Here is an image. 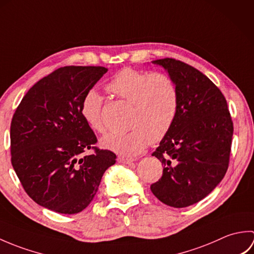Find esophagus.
Returning <instances> with one entry per match:
<instances>
[{
    "instance_id": "obj_1",
    "label": "esophagus",
    "mask_w": 254,
    "mask_h": 254,
    "mask_svg": "<svg viewBox=\"0 0 254 254\" xmlns=\"http://www.w3.org/2000/svg\"><path fill=\"white\" fill-rule=\"evenodd\" d=\"M118 163L120 164H124V165H130L133 164L134 159H130V158H124V157H118Z\"/></svg>"
}]
</instances>
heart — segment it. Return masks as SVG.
Masks as SVG:
<instances>
[{
	"instance_id": "1",
	"label": "heart",
	"mask_w": 254,
	"mask_h": 254,
	"mask_svg": "<svg viewBox=\"0 0 254 254\" xmlns=\"http://www.w3.org/2000/svg\"><path fill=\"white\" fill-rule=\"evenodd\" d=\"M107 89L132 104L128 119L132 128L124 133H109L101 138L102 147L132 157L142 153L149 142H160L169 133L177 118L179 95L168 75L123 68L110 79ZM80 113L91 130L105 132L102 100L95 89L85 94Z\"/></svg>"
}]
</instances>
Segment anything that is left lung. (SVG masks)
<instances>
[{
    "instance_id": "1",
    "label": "left lung",
    "mask_w": 254,
    "mask_h": 254,
    "mask_svg": "<svg viewBox=\"0 0 254 254\" xmlns=\"http://www.w3.org/2000/svg\"><path fill=\"white\" fill-rule=\"evenodd\" d=\"M153 63L175 82L179 106L174 126L152 154L164 170L150 190L166 205L187 207L208 195L225 177L234 124L222 91L198 69L170 58Z\"/></svg>"
}]
</instances>
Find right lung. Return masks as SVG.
I'll list each match as a JSON object with an SVG mask.
<instances>
[{
  "label": "right lung",
  "instance_id": "obj_1",
  "mask_svg": "<svg viewBox=\"0 0 254 254\" xmlns=\"http://www.w3.org/2000/svg\"><path fill=\"white\" fill-rule=\"evenodd\" d=\"M104 66H64L27 91L10 123L12 165L26 193L53 212L76 214L93 201L117 156L94 145L97 137L80 113L85 94ZM94 149L93 155H84Z\"/></svg>",
  "mask_w": 254,
  "mask_h": 254
}]
</instances>
